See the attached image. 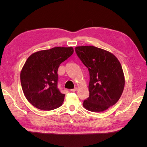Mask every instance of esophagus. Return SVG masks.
<instances>
[{
    "mask_svg": "<svg viewBox=\"0 0 147 147\" xmlns=\"http://www.w3.org/2000/svg\"><path fill=\"white\" fill-rule=\"evenodd\" d=\"M77 90H78V88H77V87H75V88L72 89V90H71L70 91H72V92H75V91H76Z\"/></svg>",
    "mask_w": 147,
    "mask_h": 147,
    "instance_id": "34e87169",
    "label": "esophagus"
}]
</instances>
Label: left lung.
<instances>
[{
	"label": "left lung",
	"mask_w": 147,
	"mask_h": 147,
	"mask_svg": "<svg viewBox=\"0 0 147 147\" xmlns=\"http://www.w3.org/2000/svg\"><path fill=\"white\" fill-rule=\"evenodd\" d=\"M75 51L90 73V96L84 109L100 112L115 105L124 90L125 79L122 66L112 53L94 46H79Z\"/></svg>",
	"instance_id": "1"
}]
</instances>
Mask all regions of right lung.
<instances>
[{
    "label": "right lung",
    "instance_id": "right-lung-1",
    "mask_svg": "<svg viewBox=\"0 0 147 147\" xmlns=\"http://www.w3.org/2000/svg\"><path fill=\"white\" fill-rule=\"evenodd\" d=\"M73 47H55L35 52L26 60L20 74L26 98L35 107L52 110L63 104L65 94L57 87L59 65L74 53Z\"/></svg>",
    "mask_w": 147,
    "mask_h": 147
}]
</instances>
